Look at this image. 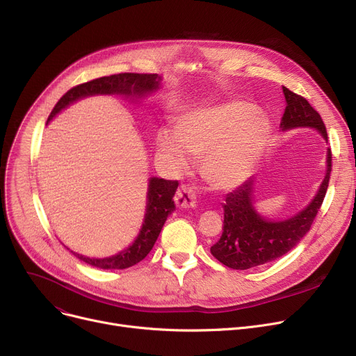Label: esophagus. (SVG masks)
<instances>
[{"mask_svg": "<svg viewBox=\"0 0 356 356\" xmlns=\"http://www.w3.org/2000/svg\"><path fill=\"white\" fill-rule=\"evenodd\" d=\"M175 202L180 208H193L196 203V196L189 184H181L175 195Z\"/></svg>", "mask_w": 356, "mask_h": 356, "instance_id": "34e87169", "label": "esophagus"}]
</instances>
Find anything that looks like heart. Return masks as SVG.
<instances>
[{
    "instance_id": "heart-1",
    "label": "heart",
    "mask_w": 356,
    "mask_h": 356,
    "mask_svg": "<svg viewBox=\"0 0 356 356\" xmlns=\"http://www.w3.org/2000/svg\"><path fill=\"white\" fill-rule=\"evenodd\" d=\"M268 122L255 115L252 104L232 101L180 117L176 128L161 127L156 143L176 172L200 157V173L215 188H231L244 180L268 137Z\"/></svg>"
}]
</instances>
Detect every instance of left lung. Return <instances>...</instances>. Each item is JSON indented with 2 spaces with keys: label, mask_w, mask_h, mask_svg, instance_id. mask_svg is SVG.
Returning <instances> with one entry per match:
<instances>
[{
  "label": "left lung",
  "mask_w": 356,
  "mask_h": 356,
  "mask_svg": "<svg viewBox=\"0 0 356 356\" xmlns=\"http://www.w3.org/2000/svg\"><path fill=\"white\" fill-rule=\"evenodd\" d=\"M286 97V111L283 115V129L296 127H312L319 129L327 140L325 122L306 98L283 86ZM332 172V152L327 153V173L319 192L309 207L296 216L271 222L257 215L252 208V184L247 180L232 192L223 203V227L222 235L215 245L212 255L234 270H248L263 266L283 257L310 231L312 223L321 209L329 186Z\"/></svg>",
  "instance_id": "8db88e82"
}]
</instances>
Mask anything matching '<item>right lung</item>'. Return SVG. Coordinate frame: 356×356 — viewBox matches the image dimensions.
Instances as JSON below:
<instances>
[{
	"label": "right lung",
	"instance_id": "right-lung-1",
	"mask_svg": "<svg viewBox=\"0 0 356 356\" xmlns=\"http://www.w3.org/2000/svg\"><path fill=\"white\" fill-rule=\"evenodd\" d=\"M159 86V76L156 73H117L102 76L98 79H92L89 82L81 83L69 89L65 95L54 105L49 115V121L58 114L60 109L76 101L79 98L95 95V93H127V95H144L152 92ZM179 186L177 180H164V179H152L148 184V202L147 213L140 231L138 238L134 244L118 255L109 258H88L79 254H74L85 263L104 268V270H122L138 264L147 254L153 250L156 241L160 235V231L164 225L167 216L170 215L176 204L173 196Z\"/></svg>",
	"mask_w": 356,
	"mask_h": 356
}]
</instances>
